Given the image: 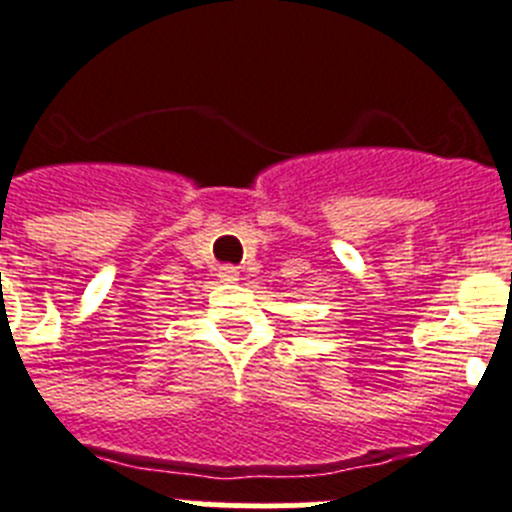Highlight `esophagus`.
<instances>
[{
    "label": "esophagus",
    "mask_w": 512,
    "mask_h": 512,
    "mask_svg": "<svg viewBox=\"0 0 512 512\" xmlns=\"http://www.w3.org/2000/svg\"><path fill=\"white\" fill-rule=\"evenodd\" d=\"M217 277H220V282H223V284H235L241 274H238V269H235V266H220Z\"/></svg>",
    "instance_id": "34e87169"
}]
</instances>
